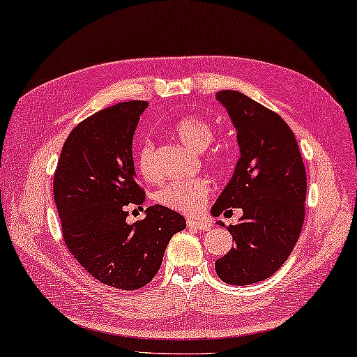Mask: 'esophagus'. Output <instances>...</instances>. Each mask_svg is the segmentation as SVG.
<instances>
[{
    "instance_id": "34e87169",
    "label": "esophagus",
    "mask_w": 357,
    "mask_h": 357,
    "mask_svg": "<svg viewBox=\"0 0 357 357\" xmlns=\"http://www.w3.org/2000/svg\"><path fill=\"white\" fill-rule=\"evenodd\" d=\"M188 227L197 229V231H206L211 228V223L206 220H196V218H188Z\"/></svg>"
}]
</instances>
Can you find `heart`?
<instances>
[{
  "label": "heart",
  "instance_id": "obj_1",
  "mask_svg": "<svg viewBox=\"0 0 357 357\" xmlns=\"http://www.w3.org/2000/svg\"><path fill=\"white\" fill-rule=\"evenodd\" d=\"M174 135L185 146L193 151H202L211 145L215 135L213 126L207 119L201 116H183L180 118L172 128ZM233 145L229 142H222L211 153V161L215 164H227L231 160ZM137 169L145 180L156 178V160L155 145L151 140H145L139 146L135 156ZM211 195V183L206 178H188V180H172L162 185L158 191V201L169 209L195 213L202 209L207 197Z\"/></svg>",
  "mask_w": 357,
  "mask_h": 357
}]
</instances>
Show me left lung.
<instances>
[{
    "label": "left lung",
    "mask_w": 357,
    "mask_h": 357,
    "mask_svg": "<svg viewBox=\"0 0 357 357\" xmlns=\"http://www.w3.org/2000/svg\"><path fill=\"white\" fill-rule=\"evenodd\" d=\"M217 100L238 132L241 158L211 213L239 207L243 217L228 227L234 248L215 261V271L223 282L249 286L273 276L297 244L305 220V164L278 113L238 91L217 92Z\"/></svg>",
    "instance_id": "left-lung-1"
}]
</instances>
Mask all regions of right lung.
Instances as JSON below:
<instances>
[{"label": "right lung", "mask_w": 357, "mask_h": 357, "mask_svg": "<svg viewBox=\"0 0 357 357\" xmlns=\"http://www.w3.org/2000/svg\"><path fill=\"white\" fill-rule=\"evenodd\" d=\"M148 102L103 108L81 121L65 140L54 175V199L63 241L84 270L107 286L135 290L160 270L164 250L185 218L150 206L145 218L126 222L128 206H142L132 139ZM144 209V207H142Z\"/></svg>", "instance_id": "1"}]
</instances>
